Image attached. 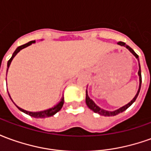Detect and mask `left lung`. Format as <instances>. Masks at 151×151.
<instances>
[{"instance_id": "1", "label": "left lung", "mask_w": 151, "mask_h": 151, "mask_svg": "<svg viewBox=\"0 0 151 151\" xmlns=\"http://www.w3.org/2000/svg\"><path fill=\"white\" fill-rule=\"evenodd\" d=\"M118 44L120 45V46L125 47L127 49H129V51L133 54V56L136 57L137 59V60H138V62H139V59H138V56H137V53L135 52H134V51H133V50L129 46L126 45L125 43H124V42H119ZM138 65H139V70H138V76H139V82H140L139 88H138V91H137V92L135 97H134V98H133V99H132V100L128 104L124 105V106H123L122 108H119V109H117V110H116V111H106V110H104V109H102V108H99V106H97V105L95 104V102L90 99V97L88 96V94H87V90H86V105H87V107H88L91 110H92V111H94V112H95V113H99V115H101V116H116V115H117V114L121 113V112L124 111L128 108H129L130 106L133 104V103L135 102V100H136L137 97V95H138V94H139V92H140L141 85H142V74H141V67H140L139 63H138Z\"/></svg>"}]
</instances>
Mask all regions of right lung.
Masks as SVG:
<instances>
[{
    "instance_id": "right-lung-1",
    "label": "right lung",
    "mask_w": 151,
    "mask_h": 151,
    "mask_svg": "<svg viewBox=\"0 0 151 151\" xmlns=\"http://www.w3.org/2000/svg\"><path fill=\"white\" fill-rule=\"evenodd\" d=\"M35 43V41L33 40V41H30V42H28L27 43H25V44L22 45V46L18 47H17V49L14 51V52L13 53L12 57L10 58V59L9 60L8 63H7V67H8V69H9V65H10V64H11L12 60L14 59V56H16V55H17V54H18V53L22 49H23V48H25V47L30 46L31 44H32V43ZM8 69H7V71H8ZM9 97H10V96H9ZM63 104H64V97H62L61 99H60V101L57 104L55 105L54 107H52V108H48V109L44 110V111H28L24 110V109H22V108H20L19 107H18L17 105H16V106H17V108H18L20 111H22V112H24V113L27 114V115L35 117V118H45V117L52 116L53 115H55L56 112H58V111L62 108Z\"/></svg>"
}]
</instances>
